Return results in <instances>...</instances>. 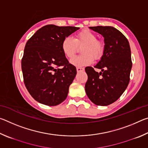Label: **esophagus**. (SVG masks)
<instances>
[{
    "mask_svg": "<svg viewBox=\"0 0 148 148\" xmlns=\"http://www.w3.org/2000/svg\"><path fill=\"white\" fill-rule=\"evenodd\" d=\"M76 71H77V72H81V71H84V68H82V67H77Z\"/></svg>",
    "mask_w": 148,
    "mask_h": 148,
    "instance_id": "esophagus-1",
    "label": "esophagus"
}]
</instances>
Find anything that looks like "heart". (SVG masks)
I'll list each match as a JSON object with an SVG mask.
<instances>
[{
	"label": "heart",
	"instance_id": "obj_1",
	"mask_svg": "<svg viewBox=\"0 0 148 148\" xmlns=\"http://www.w3.org/2000/svg\"><path fill=\"white\" fill-rule=\"evenodd\" d=\"M82 55L72 60L71 63L76 66L91 64L95 60H99L104 54L105 44L101 40L97 39V35L88 29H84L75 34L74 38L66 37L62 42L61 48L64 56L72 59L82 47Z\"/></svg>",
	"mask_w": 148,
	"mask_h": 148
}]
</instances>
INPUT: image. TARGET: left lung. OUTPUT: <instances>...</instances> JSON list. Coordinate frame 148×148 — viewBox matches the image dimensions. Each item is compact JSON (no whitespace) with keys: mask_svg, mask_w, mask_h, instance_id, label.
Masks as SVG:
<instances>
[{"mask_svg":"<svg viewBox=\"0 0 148 148\" xmlns=\"http://www.w3.org/2000/svg\"><path fill=\"white\" fill-rule=\"evenodd\" d=\"M104 38L105 49L95 68L85 69L88 79L85 86L86 94L95 104L108 106L116 101L127 89L132 68L131 48L128 40L113 27H90Z\"/></svg>","mask_w":148,"mask_h":148,"instance_id":"left-lung-1","label":"left lung"}]
</instances>
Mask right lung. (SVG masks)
Masks as SVG:
<instances>
[{"mask_svg":"<svg viewBox=\"0 0 148 148\" xmlns=\"http://www.w3.org/2000/svg\"><path fill=\"white\" fill-rule=\"evenodd\" d=\"M79 28L47 25L27 42L21 59L25 86L41 104L56 106L66 99L77 71L62 51L64 38Z\"/></svg>","mask_w":148,"mask_h":148,"instance_id":"right-lung-1","label":"right lung"}]
</instances>
